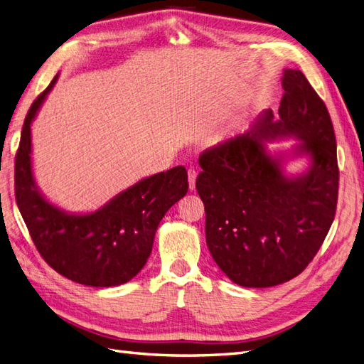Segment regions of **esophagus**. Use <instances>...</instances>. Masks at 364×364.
I'll return each instance as SVG.
<instances>
[{
	"label": "esophagus",
	"instance_id": "34e87169",
	"mask_svg": "<svg viewBox=\"0 0 364 364\" xmlns=\"http://www.w3.org/2000/svg\"><path fill=\"white\" fill-rule=\"evenodd\" d=\"M196 179H197V170L194 167L188 168V186L190 190L193 191L194 186H196Z\"/></svg>",
	"mask_w": 364,
	"mask_h": 364
}]
</instances>
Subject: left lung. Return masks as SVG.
<instances>
[{
  "instance_id": "8db88e82",
  "label": "left lung",
  "mask_w": 364,
  "mask_h": 364,
  "mask_svg": "<svg viewBox=\"0 0 364 364\" xmlns=\"http://www.w3.org/2000/svg\"><path fill=\"white\" fill-rule=\"evenodd\" d=\"M279 119L264 112L246 134L205 150L196 188L205 205L209 252L241 287L264 289L302 273L333 225L338 197L337 144L331 117L299 70H285ZM301 138L298 154L312 167L285 178L264 139Z\"/></svg>"
}]
</instances>
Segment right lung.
I'll return each instance as SVG.
<instances>
[{
    "label": "right lung",
    "instance_id": "1",
    "mask_svg": "<svg viewBox=\"0 0 364 364\" xmlns=\"http://www.w3.org/2000/svg\"><path fill=\"white\" fill-rule=\"evenodd\" d=\"M56 80L58 75L24 119L15 158L16 203L33 243L51 269L90 287H114L144 267L162 217L188 191V174L179 165L150 176L86 215H71L48 203L33 179L30 124Z\"/></svg>",
    "mask_w": 364,
    "mask_h": 364
}]
</instances>
